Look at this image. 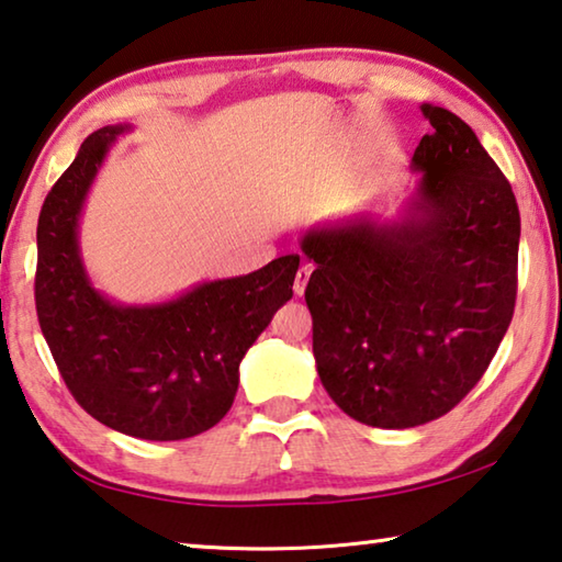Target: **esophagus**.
<instances>
[{
    "mask_svg": "<svg viewBox=\"0 0 562 562\" xmlns=\"http://www.w3.org/2000/svg\"><path fill=\"white\" fill-rule=\"evenodd\" d=\"M310 274H313V267H310V265H302L300 270H297V274H295V288H292V290H295V295H302V292H305Z\"/></svg>",
    "mask_w": 562,
    "mask_h": 562,
    "instance_id": "1",
    "label": "esophagus"
}]
</instances>
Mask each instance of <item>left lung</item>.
<instances>
[{
	"label": "left lung",
	"mask_w": 562,
	"mask_h": 562,
	"mask_svg": "<svg viewBox=\"0 0 562 562\" xmlns=\"http://www.w3.org/2000/svg\"><path fill=\"white\" fill-rule=\"evenodd\" d=\"M413 155L420 182L393 225L350 220L302 237L317 375L358 423L405 430L483 378L518 295L520 212L475 132L442 106Z\"/></svg>",
	"instance_id": "8db88e82"
}]
</instances>
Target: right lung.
Wrapping results in <instances>:
<instances>
[{"label":"right lung","instance_id":"add662e5","mask_svg":"<svg viewBox=\"0 0 562 562\" xmlns=\"http://www.w3.org/2000/svg\"><path fill=\"white\" fill-rule=\"evenodd\" d=\"M124 130L92 132L44 200L34 302L61 380L94 420L139 440H184L233 407L239 362L292 297L300 255L202 282L162 305L106 300L87 278L77 227L97 169Z\"/></svg>","mask_w":562,"mask_h":562}]
</instances>
